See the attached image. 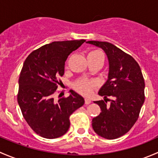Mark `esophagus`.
<instances>
[{
	"instance_id": "obj_1",
	"label": "esophagus",
	"mask_w": 158,
	"mask_h": 158,
	"mask_svg": "<svg viewBox=\"0 0 158 158\" xmlns=\"http://www.w3.org/2000/svg\"><path fill=\"white\" fill-rule=\"evenodd\" d=\"M91 103V99H89V98H85V105H89Z\"/></svg>"
}]
</instances>
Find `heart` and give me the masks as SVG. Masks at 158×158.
I'll list each match as a JSON object with an SVG mask.
<instances>
[{"label": "heart", "instance_id": "b5f03b06", "mask_svg": "<svg viewBox=\"0 0 158 158\" xmlns=\"http://www.w3.org/2000/svg\"><path fill=\"white\" fill-rule=\"evenodd\" d=\"M99 51L94 50L90 52L88 55H95V54L99 53ZM97 86V82L93 80V79H81L78 80L76 83L74 84V88L83 95H89L92 92V91Z\"/></svg>", "mask_w": 158, "mask_h": 158}]
</instances>
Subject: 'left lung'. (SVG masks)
<instances>
[{
	"label": "left lung",
	"mask_w": 158,
	"mask_h": 158,
	"mask_svg": "<svg viewBox=\"0 0 158 158\" xmlns=\"http://www.w3.org/2000/svg\"><path fill=\"white\" fill-rule=\"evenodd\" d=\"M87 44L102 49L109 62V79L98 92L105 101L94 102L102 111L92 119V128L102 138L115 139L125 135L139 117L145 98L144 77L136 60L113 44L94 40Z\"/></svg>",
	"instance_id": "obj_1"
}]
</instances>
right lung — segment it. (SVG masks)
<instances>
[{
    "label": "right lung",
    "instance_id": "right-lung-1",
    "mask_svg": "<svg viewBox=\"0 0 158 158\" xmlns=\"http://www.w3.org/2000/svg\"><path fill=\"white\" fill-rule=\"evenodd\" d=\"M84 42L85 40H80L46 44L33 50L23 63L17 102L29 126L43 138L52 139L66 134L70 115L85 102L73 90L69 91V96L54 99L66 59Z\"/></svg>",
    "mask_w": 158,
    "mask_h": 158
}]
</instances>
